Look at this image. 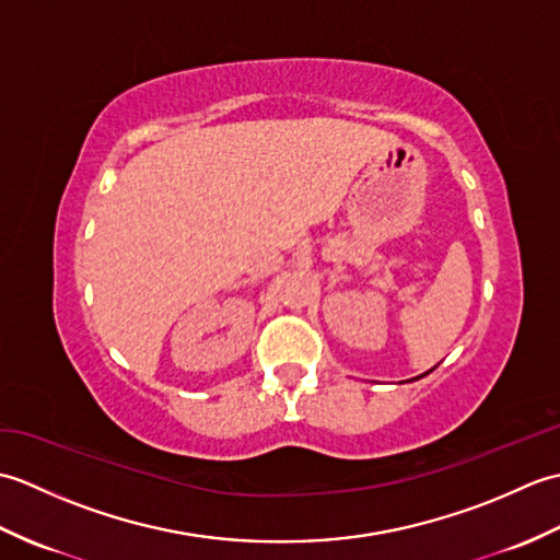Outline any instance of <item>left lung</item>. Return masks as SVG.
Masks as SVG:
<instances>
[{
    "instance_id": "left-lung-1",
    "label": "left lung",
    "mask_w": 560,
    "mask_h": 560,
    "mask_svg": "<svg viewBox=\"0 0 560 560\" xmlns=\"http://www.w3.org/2000/svg\"><path fill=\"white\" fill-rule=\"evenodd\" d=\"M431 371H433V368H431ZM431 371H428V373H431ZM428 373H423V375H428ZM423 375H419V377H413V380H421Z\"/></svg>"
}]
</instances>
